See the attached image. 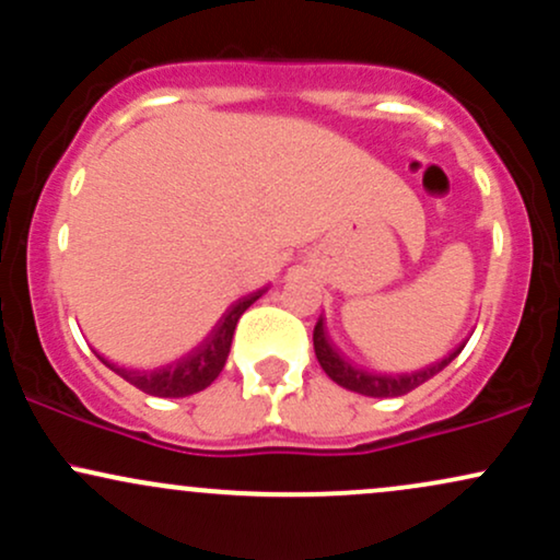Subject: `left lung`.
<instances>
[{
	"label": "left lung",
	"mask_w": 560,
	"mask_h": 560,
	"mask_svg": "<svg viewBox=\"0 0 560 560\" xmlns=\"http://www.w3.org/2000/svg\"><path fill=\"white\" fill-rule=\"evenodd\" d=\"M313 347H316V358H318L320 369L329 374L331 382H337L339 387L361 392V395H369V397L408 395L410 389L421 387L423 382H429L434 374H440V371L445 369V365L453 361L460 350H464V345H460L458 350L450 352V355L442 358V361L427 365V369H421V371H410V374H397V376L374 374V371L358 369V365L345 361V355H339V350L331 345L329 334H326V329H324V318H318L316 329H313Z\"/></svg>",
	"instance_id": "left-lung-1"
}]
</instances>
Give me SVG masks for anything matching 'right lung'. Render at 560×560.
<instances>
[{"label":"right lung","mask_w":560,"mask_h":560,"mask_svg":"<svg viewBox=\"0 0 560 560\" xmlns=\"http://www.w3.org/2000/svg\"><path fill=\"white\" fill-rule=\"evenodd\" d=\"M266 289H258V292L247 294V298L236 300L234 305L223 313L221 320L210 329L208 337L202 339L197 347H191L186 355L178 358L168 365H160L155 371H128V369H118V365L107 363L118 376H124L128 384L147 392V395L155 397H186L195 395V392H202L205 387L215 382L218 374L226 365L229 350H231V339H234V329L236 320L242 318V313L253 305L255 300Z\"/></svg>","instance_id":"obj_1"}]
</instances>
